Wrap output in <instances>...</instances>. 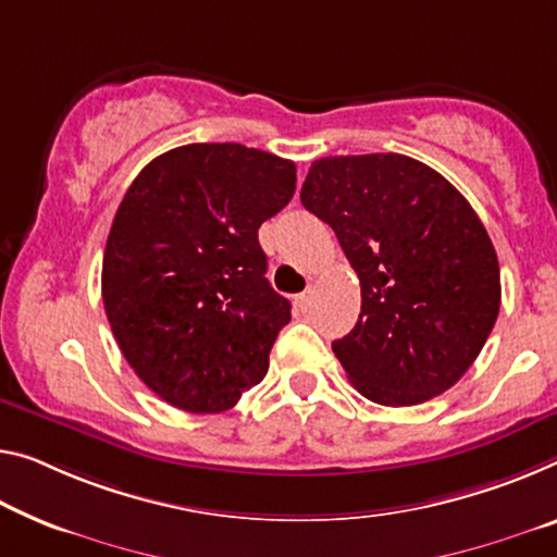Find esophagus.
I'll return each mask as SVG.
<instances>
[{
    "label": "esophagus",
    "instance_id": "obj_1",
    "mask_svg": "<svg viewBox=\"0 0 557 557\" xmlns=\"http://www.w3.org/2000/svg\"><path fill=\"white\" fill-rule=\"evenodd\" d=\"M294 304H296V308L298 311H308V308H311V304H313V290L311 288H306L304 294H298L296 298H294Z\"/></svg>",
    "mask_w": 557,
    "mask_h": 557
}]
</instances>
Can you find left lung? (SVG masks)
<instances>
[{
	"mask_svg": "<svg viewBox=\"0 0 557 557\" xmlns=\"http://www.w3.org/2000/svg\"><path fill=\"white\" fill-rule=\"evenodd\" d=\"M301 203L336 231L361 281V315L333 354L381 406L456 386L500 311L498 256L466 196L404 153L313 161Z\"/></svg>",
	"mask_w": 557,
	"mask_h": 557,
	"instance_id": "1",
	"label": "left lung"
}]
</instances>
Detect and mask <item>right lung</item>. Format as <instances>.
<instances>
[{"mask_svg": "<svg viewBox=\"0 0 557 557\" xmlns=\"http://www.w3.org/2000/svg\"><path fill=\"white\" fill-rule=\"evenodd\" d=\"M296 191L294 161L186 144L139 171L111 224L101 296L134 373L174 408L221 413L263 381L290 304L259 226Z\"/></svg>", "mask_w": 557, "mask_h": 557, "instance_id": "1", "label": "right lung"}]
</instances>
